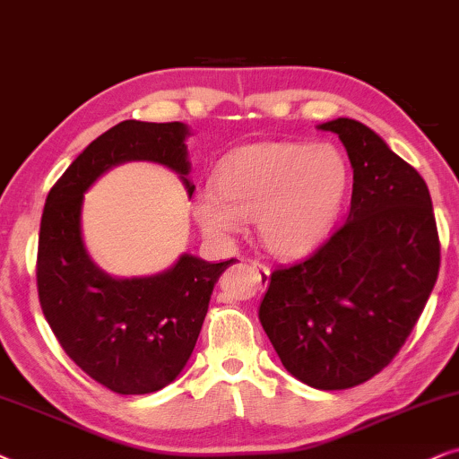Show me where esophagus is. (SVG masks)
Instances as JSON below:
<instances>
[{"mask_svg": "<svg viewBox=\"0 0 459 459\" xmlns=\"http://www.w3.org/2000/svg\"><path fill=\"white\" fill-rule=\"evenodd\" d=\"M252 268L255 273V279H258V285L266 287L268 281H271V268H268L266 264H262V262H258V260L252 262Z\"/></svg>", "mask_w": 459, "mask_h": 459, "instance_id": "34e87169", "label": "esophagus"}]
</instances>
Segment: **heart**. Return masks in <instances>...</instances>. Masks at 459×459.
Here are the masks:
<instances>
[{"label": "heart", "mask_w": 459, "mask_h": 459, "mask_svg": "<svg viewBox=\"0 0 459 459\" xmlns=\"http://www.w3.org/2000/svg\"><path fill=\"white\" fill-rule=\"evenodd\" d=\"M351 168L338 146L258 143L230 152L213 174V195L193 212L207 235L233 237L255 220L258 239L277 258H300L332 233L344 205Z\"/></svg>", "instance_id": "obj_1"}]
</instances>
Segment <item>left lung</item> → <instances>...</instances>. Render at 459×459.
<instances>
[{"instance_id":"1","label":"left lung","mask_w":459,"mask_h":459,"mask_svg":"<svg viewBox=\"0 0 459 459\" xmlns=\"http://www.w3.org/2000/svg\"><path fill=\"white\" fill-rule=\"evenodd\" d=\"M338 134L352 166L340 226L308 258L279 266L258 316L293 377L319 390L368 382L418 323L441 264L429 186L361 121L316 126Z\"/></svg>"}]
</instances>
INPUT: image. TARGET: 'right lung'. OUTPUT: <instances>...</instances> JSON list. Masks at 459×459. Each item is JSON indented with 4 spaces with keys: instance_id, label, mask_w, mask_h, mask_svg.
Returning <instances> with one entry per match:
<instances>
[{
    "instance_id": "obj_1",
    "label": "right lung",
    "mask_w": 459,
    "mask_h": 459,
    "mask_svg": "<svg viewBox=\"0 0 459 459\" xmlns=\"http://www.w3.org/2000/svg\"><path fill=\"white\" fill-rule=\"evenodd\" d=\"M188 136L191 127L180 121H121L79 152L48 193L41 213L38 291L46 321L73 361L117 394L155 393L180 376L213 285L235 260L182 254L151 277H111L83 243V193L115 166L151 161L178 174L191 197Z\"/></svg>"
}]
</instances>
